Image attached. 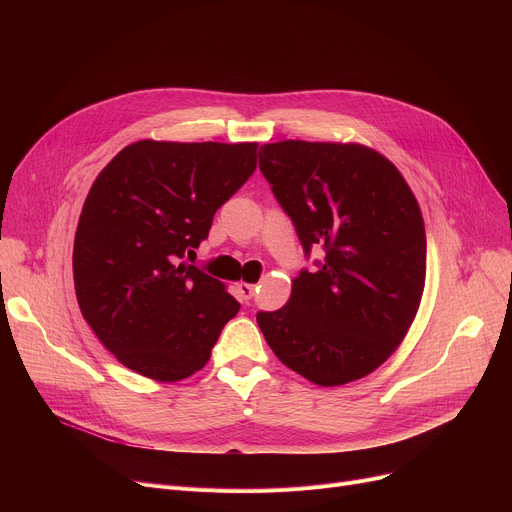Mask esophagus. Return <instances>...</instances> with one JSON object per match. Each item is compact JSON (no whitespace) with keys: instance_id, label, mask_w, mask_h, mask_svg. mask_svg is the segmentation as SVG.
I'll return each instance as SVG.
<instances>
[{"instance_id":"obj_1","label":"esophagus","mask_w":512,"mask_h":512,"mask_svg":"<svg viewBox=\"0 0 512 512\" xmlns=\"http://www.w3.org/2000/svg\"><path fill=\"white\" fill-rule=\"evenodd\" d=\"M236 288H238V294H240V299L242 301H251L253 299V294H255V284H249V282H238L236 284Z\"/></svg>"}]
</instances>
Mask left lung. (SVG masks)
Wrapping results in <instances>:
<instances>
[{
  "label": "left lung",
  "instance_id": "1",
  "mask_svg": "<svg viewBox=\"0 0 512 512\" xmlns=\"http://www.w3.org/2000/svg\"><path fill=\"white\" fill-rule=\"evenodd\" d=\"M259 170L317 270L292 280L288 303L259 311L276 357L317 386L378 369L407 336L425 286V226L390 159L357 143L261 145Z\"/></svg>",
  "mask_w": 512,
  "mask_h": 512
}]
</instances>
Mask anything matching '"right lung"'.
I'll return each mask as SVG.
<instances>
[{
  "instance_id": "right-lung-1",
  "label": "right lung",
  "mask_w": 512,
  "mask_h": 512,
  "mask_svg": "<svg viewBox=\"0 0 512 512\" xmlns=\"http://www.w3.org/2000/svg\"><path fill=\"white\" fill-rule=\"evenodd\" d=\"M257 168V143L137 141L95 178L74 236V288L87 324L145 378L178 382L211 357L240 305L186 263Z\"/></svg>"
}]
</instances>
